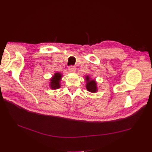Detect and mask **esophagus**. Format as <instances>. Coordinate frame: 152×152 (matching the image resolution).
<instances>
[{"instance_id": "1", "label": "esophagus", "mask_w": 152, "mask_h": 152, "mask_svg": "<svg viewBox=\"0 0 152 152\" xmlns=\"http://www.w3.org/2000/svg\"><path fill=\"white\" fill-rule=\"evenodd\" d=\"M69 70L71 72H74L76 71V67L74 65H71L69 67Z\"/></svg>"}]
</instances>
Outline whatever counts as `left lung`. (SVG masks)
Masks as SVG:
<instances>
[{"label": "left lung", "instance_id": "1", "mask_svg": "<svg viewBox=\"0 0 152 152\" xmlns=\"http://www.w3.org/2000/svg\"><path fill=\"white\" fill-rule=\"evenodd\" d=\"M86 80L88 83L86 84V88L88 91L91 93H95L96 91V82L94 80H90L88 76L86 77Z\"/></svg>", "mask_w": 152, "mask_h": 152}]
</instances>
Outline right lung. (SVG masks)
Returning <instances> with one entry per match:
<instances>
[{"instance_id": "right-lung-1", "label": "right lung", "mask_w": 152, "mask_h": 152, "mask_svg": "<svg viewBox=\"0 0 152 152\" xmlns=\"http://www.w3.org/2000/svg\"><path fill=\"white\" fill-rule=\"evenodd\" d=\"M61 78V74L59 72H57L55 74V75L53 76V78L51 80V83H50V86L51 89H58L60 87V80Z\"/></svg>"}]
</instances>
